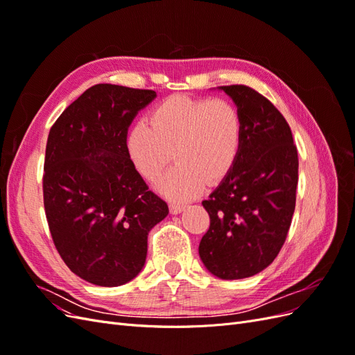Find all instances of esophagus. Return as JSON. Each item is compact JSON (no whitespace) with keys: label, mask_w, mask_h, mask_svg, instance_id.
Masks as SVG:
<instances>
[{"label":"esophagus","mask_w":355,"mask_h":355,"mask_svg":"<svg viewBox=\"0 0 355 355\" xmlns=\"http://www.w3.org/2000/svg\"><path fill=\"white\" fill-rule=\"evenodd\" d=\"M185 209V204H180V202H170V211L173 214L180 213L182 210Z\"/></svg>","instance_id":"obj_1"}]
</instances>
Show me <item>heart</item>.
I'll return each mask as SVG.
<instances>
[{
    "label": "heart",
    "instance_id": "1",
    "mask_svg": "<svg viewBox=\"0 0 355 355\" xmlns=\"http://www.w3.org/2000/svg\"><path fill=\"white\" fill-rule=\"evenodd\" d=\"M241 116L222 98L173 96L149 114V125L136 123L127 135V154L146 180H155L173 158L178 164L157 182L170 198L196 197L206 180L228 175L241 146Z\"/></svg>",
    "mask_w": 355,
    "mask_h": 355
}]
</instances>
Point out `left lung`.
<instances>
[{
    "label": "left lung",
    "instance_id": "left-lung-1",
    "mask_svg": "<svg viewBox=\"0 0 355 355\" xmlns=\"http://www.w3.org/2000/svg\"><path fill=\"white\" fill-rule=\"evenodd\" d=\"M239 106L237 159L207 200L210 227L198 253L222 280L252 277L280 253L296 206L297 149L275 106L249 85L220 87Z\"/></svg>",
    "mask_w": 355,
    "mask_h": 355
}]
</instances>
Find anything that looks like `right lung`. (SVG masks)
Listing matches in <instances>:
<instances>
[{"mask_svg":"<svg viewBox=\"0 0 355 355\" xmlns=\"http://www.w3.org/2000/svg\"><path fill=\"white\" fill-rule=\"evenodd\" d=\"M155 96L96 84L50 128L42 196L51 239L69 270L96 286L133 280L145 265L148 232L168 214L125 146L128 125Z\"/></svg>","mask_w":355,"mask_h":355,"instance_id":"obj_1","label":"right lung"}]
</instances>
